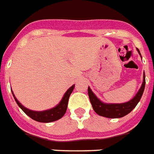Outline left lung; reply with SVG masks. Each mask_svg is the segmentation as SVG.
<instances>
[{
	"label": "left lung",
	"mask_w": 154,
	"mask_h": 154,
	"mask_svg": "<svg viewBox=\"0 0 154 154\" xmlns=\"http://www.w3.org/2000/svg\"><path fill=\"white\" fill-rule=\"evenodd\" d=\"M139 54H140V52L137 49ZM141 55V54H140ZM143 83L141 85L140 89L139 90L137 94H135L134 98L128 102L122 103H106L100 101L98 99L95 94L92 92L90 87H88V95L90 101L92 104L94 111L98 115L105 117L108 118H122L128 113L131 112L135 107L137 105L139 101L140 100L142 94L144 93V87H145V74L144 72L143 76Z\"/></svg>",
	"instance_id": "1"
}]
</instances>
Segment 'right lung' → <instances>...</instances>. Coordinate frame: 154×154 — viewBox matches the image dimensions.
Instances as JSON below:
<instances>
[{
    "instance_id": "obj_1",
    "label": "right lung",
    "mask_w": 154,
    "mask_h": 154,
    "mask_svg": "<svg viewBox=\"0 0 154 154\" xmlns=\"http://www.w3.org/2000/svg\"><path fill=\"white\" fill-rule=\"evenodd\" d=\"M73 89L74 85L72 86L66 91L63 97L62 98V100H61V101L58 105L55 106L53 109L45 110V111H32V110H30V109L25 108L24 106L22 105L18 101L16 97L14 96L13 91H12V94H13L14 100L16 101L17 104L19 105V108L22 109L26 114L28 115V117H30L32 119H33L36 122H51L59 120V119L62 118L63 115L65 114L66 111H67V108H68V99H69L70 94H72V92L73 91Z\"/></svg>"
}]
</instances>
